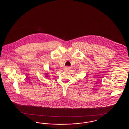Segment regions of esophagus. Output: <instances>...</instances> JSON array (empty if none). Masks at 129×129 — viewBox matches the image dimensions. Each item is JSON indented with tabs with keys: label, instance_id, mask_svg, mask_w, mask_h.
Listing matches in <instances>:
<instances>
[{
	"label": "esophagus",
	"instance_id": "esophagus-1",
	"mask_svg": "<svg viewBox=\"0 0 129 129\" xmlns=\"http://www.w3.org/2000/svg\"><path fill=\"white\" fill-rule=\"evenodd\" d=\"M70 69H71V68L69 67H66L64 68V70H66V71H69Z\"/></svg>",
	"mask_w": 129,
	"mask_h": 129
}]
</instances>
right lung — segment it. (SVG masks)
<instances>
[{
    "instance_id": "1",
    "label": "right lung",
    "mask_w": 129,
    "mask_h": 129,
    "mask_svg": "<svg viewBox=\"0 0 129 129\" xmlns=\"http://www.w3.org/2000/svg\"><path fill=\"white\" fill-rule=\"evenodd\" d=\"M45 74H45V76L46 77H47V78H48L49 76V75H48L49 73H45Z\"/></svg>"
}]
</instances>
